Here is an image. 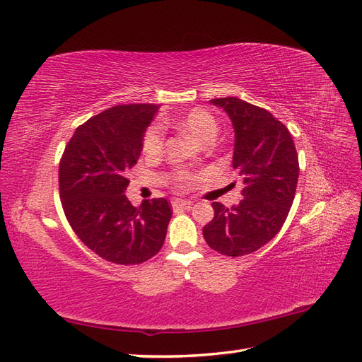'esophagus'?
Masks as SVG:
<instances>
[{"label": "esophagus", "instance_id": "1", "mask_svg": "<svg viewBox=\"0 0 362 362\" xmlns=\"http://www.w3.org/2000/svg\"><path fill=\"white\" fill-rule=\"evenodd\" d=\"M192 204H193L192 199H175V201L172 202V205H173L175 208H190Z\"/></svg>", "mask_w": 362, "mask_h": 362}]
</instances>
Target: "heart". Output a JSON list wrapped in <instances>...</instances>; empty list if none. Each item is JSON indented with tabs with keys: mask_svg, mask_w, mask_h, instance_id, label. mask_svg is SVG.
Listing matches in <instances>:
<instances>
[{
	"mask_svg": "<svg viewBox=\"0 0 362 362\" xmlns=\"http://www.w3.org/2000/svg\"><path fill=\"white\" fill-rule=\"evenodd\" d=\"M185 134L192 139L198 140L199 144H208L213 141L217 136V122L211 113H208L204 108H193L182 117L175 120ZM163 149V127L158 124L151 125L144 137V151L146 154H158Z\"/></svg>",
	"mask_w": 362,
	"mask_h": 362,
	"instance_id": "b5f03b06",
	"label": "heart"
}]
</instances>
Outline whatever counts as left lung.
I'll list each match as a JSON object with an SVG mask.
<instances>
[{
  "mask_svg": "<svg viewBox=\"0 0 362 362\" xmlns=\"http://www.w3.org/2000/svg\"><path fill=\"white\" fill-rule=\"evenodd\" d=\"M210 103L233 124V168L243 178L245 198L231 208L213 202L214 217L202 234L222 255L242 257L269 243L286 222L299 178L298 152L286 125L264 108L235 96Z\"/></svg>",
  "mask_w": 362,
  "mask_h": 362,
  "instance_id": "8db88e82",
  "label": "left lung"
}]
</instances>
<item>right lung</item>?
I'll list each match as a JSON object with an SVG mask.
<instances>
[{"instance_id":"add662e5","label":"right lung","mask_w":362,"mask_h":362,"mask_svg":"<svg viewBox=\"0 0 362 362\" xmlns=\"http://www.w3.org/2000/svg\"><path fill=\"white\" fill-rule=\"evenodd\" d=\"M156 104H127L93 116L75 129L59 168L64 214L81 242L116 264L154 257L172 217L164 198L134 206L125 196V172L137 163Z\"/></svg>"}]
</instances>
